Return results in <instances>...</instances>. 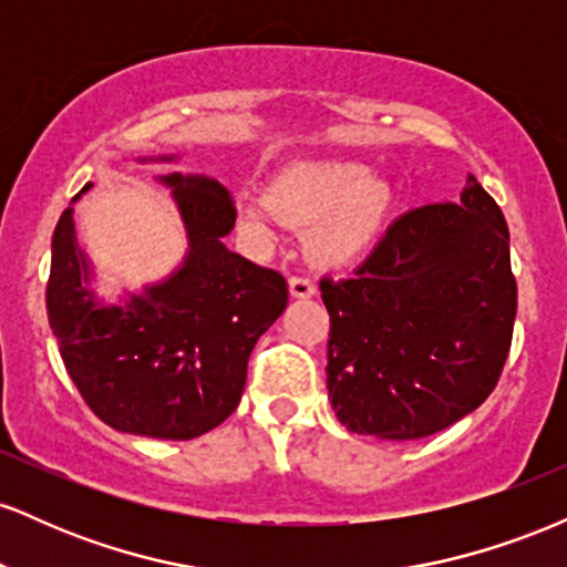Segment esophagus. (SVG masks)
I'll return each instance as SVG.
<instances>
[{
  "instance_id": "1",
  "label": "esophagus",
  "mask_w": 567,
  "mask_h": 567,
  "mask_svg": "<svg viewBox=\"0 0 567 567\" xmlns=\"http://www.w3.org/2000/svg\"><path fill=\"white\" fill-rule=\"evenodd\" d=\"M317 292V285L309 277H290V296L292 298H311Z\"/></svg>"
}]
</instances>
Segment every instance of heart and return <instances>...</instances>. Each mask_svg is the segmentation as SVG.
Masks as SVG:
<instances>
[{
  "instance_id": "b5f03b06",
  "label": "heart",
  "mask_w": 567,
  "mask_h": 567,
  "mask_svg": "<svg viewBox=\"0 0 567 567\" xmlns=\"http://www.w3.org/2000/svg\"><path fill=\"white\" fill-rule=\"evenodd\" d=\"M394 194L360 162H301L271 175L264 197L239 205V226L258 243H275V220L309 231L320 264L343 266L381 237Z\"/></svg>"
}]
</instances>
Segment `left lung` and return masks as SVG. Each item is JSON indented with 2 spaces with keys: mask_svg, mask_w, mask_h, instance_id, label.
Returning a JSON list of instances; mask_svg holds the SVG:
<instances>
[{
  "mask_svg": "<svg viewBox=\"0 0 567 567\" xmlns=\"http://www.w3.org/2000/svg\"><path fill=\"white\" fill-rule=\"evenodd\" d=\"M328 394L343 426L381 440L442 432L491 396L512 347L517 279L496 199L402 213L347 279L322 277Z\"/></svg>",
  "mask_w": 567,
  "mask_h": 567,
  "instance_id": "1",
  "label": "left lung"
}]
</instances>
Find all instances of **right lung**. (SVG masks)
<instances>
[{
	"instance_id": "right-lung-1",
	"label": "right lung",
	"mask_w": 567,
	"mask_h": 567,
	"mask_svg": "<svg viewBox=\"0 0 567 567\" xmlns=\"http://www.w3.org/2000/svg\"><path fill=\"white\" fill-rule=\"evenodd\" d=\"M162 181L188 231L184 266L125 306L95 303L66 207L53 234L48 317L71 381L103 424L192 440L237 410L250 351L288 306V282L224 245L237 207L218 181Z\"/></svg>"
}]
</instances>
